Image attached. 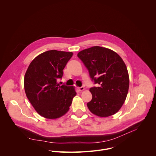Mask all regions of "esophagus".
Here are the masks:
<instances>
[{
  "label": "esophagus",
  "mask_w": 156,
  "mask_h": 156,
  "mask_svg": "<svg viewBox=\"0 0 156 156\" xmlns=\"http://www.w3.org/2000/svg\"><path fill=\"white\" fill-rule=\"evenodd\" d=\"M78 90H79V91H83V90H85V88H84L83 87H79V88H78Z\"/></svg>",
  "instance_id": "esophagus-1"
}]
</instances>
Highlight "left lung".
<instances>
[{
    "label": "left lung",
    "instance_id": "1",
    "mask_svg": "<svg viewBox=\"0 0 156 156\" xmlns=\"http://www.w3.org/2000/svg\"><path fill=\"white\" fill-rule=\"evenodd\" d=\"M78 57L88 69L94 84L90 89L92 99L87 103L90 112L100 117L116 113L124 104L129 90L126 66L115 52L93 46L79 52Z\"/></svg>",
    "mask_w": 156,
    "mask_h": 156
}]
</instances>
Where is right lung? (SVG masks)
Wrapping results in <instances>:
<instances>
[{"label":"right lung","mask_w":156,"mask_h":156,"mask_svg":"<svg viewBox=\"0 0 156 156\" xmlns=\"http://www.w3.org/2000/svg\"><path fill=\"white\" fill-rule=\"evenodd\" d=\"M73 52L51 50L35 58L24 77L26 96L37 113L48 119L64 115L69 109L76 91L73 86L57 84Z\"/></svg>","instance_id":"add662e5"}]
</instances>
